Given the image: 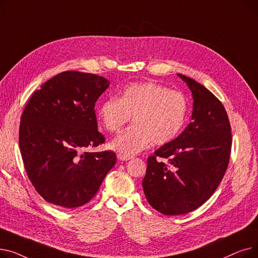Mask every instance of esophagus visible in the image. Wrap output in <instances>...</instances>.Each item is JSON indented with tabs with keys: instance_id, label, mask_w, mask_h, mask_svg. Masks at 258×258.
<instances>
[{
	"instance_id": "34e87169",
	"label": "esophagus",
	"mask_w": 258,
	"mask_h": 258,
	"mask_svg": "<svg viewBox=\"0 0 258 258\" xmlns=\"http://www.w3.org/2000/svg\"><path fill=\"white\" fill-rule=\"evenodd\" d=\"M117 158H118L120 161H127V160H131V159L133 158V156H127V155L119 153V154L117 155Z\"/></svg>"
}]
</instances>
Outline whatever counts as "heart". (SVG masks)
Listing matches in <instances>:
<instances>
[{
    "label": "heart",
    "instance_id": "1",
    "mask_svg": "<svg viewBox=\"0 0 258 258\" xmlns=\"http://www.w3.org/2000/svg\"><path fill=\"white\" fill-rule=\"evenodd\" d=\"M188 114V100L179 91L153 81L126 86L119 99L111 97L98 108L104 128L117 133L133 117L134 124L122 132L113 142L114 150L127 156L143 151L152 141L164 145L183 130Z\"/></svg>",
    "mask_w": 258,
    "mask_h": 258
}]
</instances>
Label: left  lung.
Masks as SVG:
<instances>
[{"mask_svg":"<svg viewBox=\"0 0 258 258\" xmlns=\"http://www.w3.org/2000/svg\"><path fill=\"white\" fill-rule=\"evenodd\" d=\"M178 75L192 93V121L148 157L142 181L147 202L165 215L194 211L213 195L227 170L232 144L222 102L192 78Z\"/></svg>","mask_w":258,"mask_h":258,"instance_id":"1","label":"left lung"}]
</instances>
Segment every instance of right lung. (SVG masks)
I'll return each instance as SVG.
<instances>
[{"mask_svg": "<svg viewBox=\"0 0 258 258\" xmlns=\"http://www.w3.org/2000/svg\"><path fill=\"white\" fill-rule=\"evenodd\" d=\"M108 86L102 76L61 72L36 90L25 107L19 137L24 166L38 195L53 205L87 204L116 163L112 151H87L105 142L94 107Z\"/></svg>", "mask_w": 258, "mask_h": 258, "instance_id": "add662e5", "label": "right lung"}]
</instances>
